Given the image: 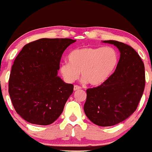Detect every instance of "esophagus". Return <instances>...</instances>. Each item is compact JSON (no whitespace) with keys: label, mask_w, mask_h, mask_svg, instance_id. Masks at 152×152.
Returning <instances> with one entry per match:
<instances>
[{"label":"esophagus","mask_w":152,"mask_h":152,"mask_svg":"<svg viewBox=\"0 0 152 152\" xmlns=\"http://www.w3.org/2000/svg\"><path fill=\"white\" fill-rule=\"evenodd\" d=\"M81 87L80 86H77V85H75L74 86V91H78V90H80L81 89Z\"/></svg>","instance_id":"1"}]
</instances>
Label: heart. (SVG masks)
I'll return each mask as SVG.
<instances>
[{
	"instance_id": "heart-1",
	"label": "heart",
	"mask_w": 152,
	"mask_h": 152,
	"mask_svg": "<svg viewBox=\"0 0 152 152\" xmlns=\"http://www.w3.org/2000/svg\"><path fill=\"white\" fill-rule=\"evenodd\" d=\"M69 62L61 64L60 71L69 83L78 79L81 72L83 82L93 86L103 84L112 74L118 63V54L111 47H83L73 50Z\"/></svg>"
}]
</instances>
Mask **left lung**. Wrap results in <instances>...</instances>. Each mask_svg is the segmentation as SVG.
Returning a JSON list of instances; mask_svg holds the SVG:
<instances>
[{
	"mask_svg": "<svg viewBox=\"0 0 152 152\" xmlns=\"http://www.w3.org/2000/svg\"><path fill=\"white\" fill-rule=\"evenodd\" d=\"M120 51L116 70L100 86L86 90L83 109L91 121L100 126H111L124 121L137 109L145 87L144 64L132 47L117 41Z\"/></svg>",
	"mask_w": 152,
	"mask_h": 152,
	"instance_id": "left-lung-1",
	"label": "left lung"
}]
</instances>
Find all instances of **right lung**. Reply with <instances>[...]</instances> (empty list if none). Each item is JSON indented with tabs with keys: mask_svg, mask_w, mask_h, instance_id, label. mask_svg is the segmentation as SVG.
<instances>
[{
	"mask_svg": "<svg viewBox=\"0 0 152 152\" xmlns=\"http://www.w3.org/2000/svg\"><path fill=\"white\" fill-rule=\"evenodd\" d=\"M76 40L41 38L25 45L15 58L8 81L13 107L26 121L49 125L59 117L74 85L59 76L62 54Z\"/></svg>",
	"mask_w": 152,
	"mask_h": 152,
	"instance_id": "add662e5",
	"label": "right lung"
}]
</instances>
